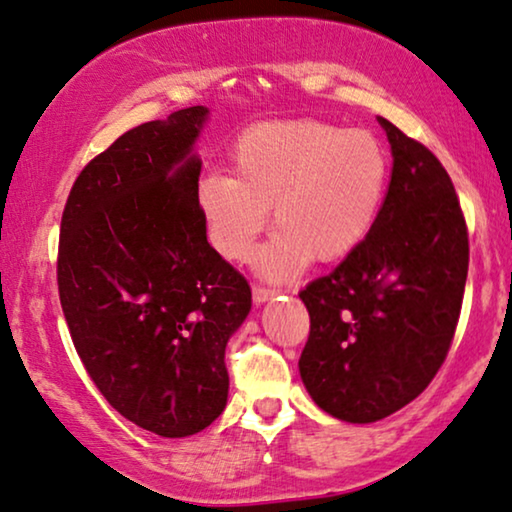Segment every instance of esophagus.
<instances>
[{"label":"esophagus","mask_w":512,"mask_h":512,"mask_svg":"<svg viewBox=\"0 0 512 512\" xmlns=\"http://www.w3.org/2000/svg\"><path fill=\"white\" fill-rule=\"evenodd\" d=\"M274 295H276L274 288H267V285H252V299H255L257 304L269 302V299H274Z\"/></svg>","instance_id":"1"}]
</instances>
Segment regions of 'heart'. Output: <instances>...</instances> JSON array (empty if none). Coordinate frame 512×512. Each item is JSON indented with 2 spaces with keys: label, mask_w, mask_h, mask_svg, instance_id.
I'll return each instance as SVG.
<instances>
[{
  "label": "heart",
  "mask_w": 512,
  "mask_h": 512,
  "mask_svg": "<svg viewBox=\"0 0 512 512\" xmlns=\"http://www.w3.org/2000/svg\"><path fill=\"white\" fill-rule=\"evenodd\" d=\"M229 161L231 175L210 173L196 189L208 238L224 260H248L271 208L278 234L257 260L269 278L351 255L377 224L391 180L377 135L316 119L245 128Z\"/></svg>",
  "instance_id": "1"
}]
</instances>
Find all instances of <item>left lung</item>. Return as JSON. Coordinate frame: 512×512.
Returning a JSON list of instances; mask_svg holds the SVG:
<instances>
[{
  "label": "left lung",
  "mask_w": 512,
  "mask_h": 512,
  "mask_svg": "<svg viewBox=\"0 0 512 512\" xmlns=\"http://www.w3.org/2000/svg\"><path fill=\"white\" fill-rule=\"evenodd\" d=\"M393 168L370 236L299 292V374L320 410L370 424L412 403L445 363L468 276V227L431 149L379 119Z\"/></svg>",
  "instance_id": "left-lung-1"
}]
</instances>
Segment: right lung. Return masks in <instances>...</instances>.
Instances as JSON below:
<instances>
[{
	"label": "right lung",
	"instance_id": "right-lung-1",
	"mask_svg": "<svg viewBox=\"0 0 512 512\" xmlns=\"http://www.w3.org/2000/svg\"><path fill=\"white\" fill-rule=\"evenodd\" d=\"M201 105L119 135L81 170L58 241V292L88 377L163 438L203 431L227 405L224 349L248 316L243 274L208 243L192 145Z\"/></svg>",
	"mask_w": 512,
	"mask_h": 512
}]
</instances>
